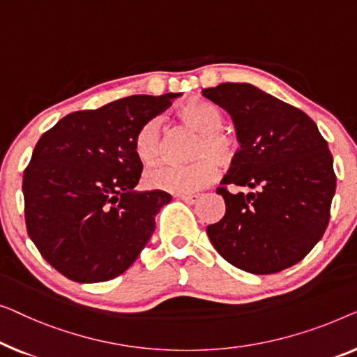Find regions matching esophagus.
Here are the masks:
<instances>
[{
    "mask_svg": "<svg viewBox=\"0 0 357 357\" xmlns=\"http://www.w3.org/2000/svg\"><path fill=\"white\" fill-rule=\"evenodd\" d=\"M176 197L183 200V202H185V204H190V205H192V204L197 202L200 195H199V194H178Z\"/></svg>",
    "mask_w": 357,
    "mask_h": 357,
    "instance_id": "esophagus-1",
    "label": "esophagus"
}]
</instances>
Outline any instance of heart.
I'll list each match as a JSON object with an SVG mask.
<instances>
[{
	"label": "heart",
	"instance_id": "b5f03b06",
	"mask_svg": "<svg viewBox=\"0 0 357 357\" xmlns=\"http://www.w3.org/2000/svg\"><path fill=\"white\" fill-rule=\"evenodd\" d=\"M181 123L199 132L194 147V163L160 165L149 169L145 183L153 189L168 192L189 194L205 188L217 178V163L227 167L238 153V140L223 129L225 116L222 109L205 100H189L178 109ZM134 150L140 162L152 165L163 153L162 123L158 118L149 119L135 132Z\"/></svg>",
	"mask_w": 357,
	"mask_h": 357
}]
</instances>
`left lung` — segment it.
Listing matches in <instances>:
<instances>
[{
  "mask_svg": "<svg viewBox=\"0 0 357 357\" xmlns=\"http://www.w3.org/2000/svg\"><path fill=\"white\" fill-rule=\"evenodd\" d=\"M202 95L231 114L241 144L217 189L227 212L207 227L213 248L249 273L293 267L328 227L336 176L327 140L304 112L250 84L225 82ZM228 183L256 192L231 195Z\"/></svg>",
  "mask_w": 357,
  "mask_h": 357,
  "instance_id": "1",
  "label": "left lung"
}]
</instances>
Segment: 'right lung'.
I'll use <instances>...</instances> for the list:
<instances>
[{"mask_svg":"<svg viewBox=\"0 0 357 357\" xmlns=\"http://www.w3.org/2000/svg\"><path fill=\"white\" fill-rule=\"evenodd\" d=\"M179 95H130L74 112L35 145L22 181L27 233L66 278H116L149 243L155 215L172 195L134 189L142 174L134 137Z\"/></svg>","mask_w":357,"mask_h":357,"instance_id":"right-lung-1","label":"right lung"}]
</instances>
